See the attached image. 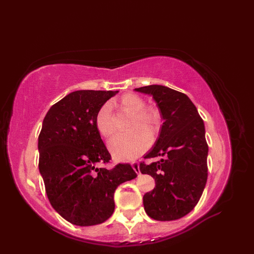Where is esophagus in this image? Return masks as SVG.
I'll list each match as a JSON object with an SVG mask.
<instances>
[{
  "label": "esophagus",
  "mask_w": 254,
  "mask_h": 254,
  "mask_svg": "<svg viewBox=\"0 0 254 254\" xmlns=\"http://www.w3.org/2000/svg\"><path fill=\"white\" fill-rule=\"evenodd\" d=\"M131 167H132V169L135 170L137 174H140V168H139V163L138 162H132Z\"/></svg>",
  "instance_id": "esophagus-1"
}]
</instances>
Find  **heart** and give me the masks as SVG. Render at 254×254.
<instances>
[{"label":"heart","mask_w":254,"mask_h":254,"mask_svg":"<svg viewBox=\"0 0 254 254\" xmlns=\"http://www.w3.org/2000/svg\"><path fill=\"white\" fill-rule=\"evenodd\" d=\"M120 109L132 114L127 134L115 135L109 141V149L117 161H131L148 148L150 137L155 136L159 127V115L156 110L146 108L145 101L136 93H126L117 102ZM100 134L108 138L114 132L111 106L106 103L100 107L95 118ZM150 134H148V132Z\"/></svg>","instance_id":"obj_1"}]
</instances>
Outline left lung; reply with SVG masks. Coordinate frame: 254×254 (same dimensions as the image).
Wrapping results in <instances>:
<instances>
[{
    "instance_id": "1",
    "label": "left lung",
    "mask_w": 254,
    "mask_h": 254,
    "mask_svg": "<svg viewBox=\"0 0 254 254\" xmlns=\"http://www.w3.org/2000/svg\"><path fill=\"white\" fill-rule=\"evenodd\" d=\"M135 90L151 95L164 118L158 139L144 159L165 157L148 165L140 163L142 174L153 177L156 184L153 190L144 194V209L155 220H176L195 207L207 182L204 122L183 92L163 85Z\"/></svg>"
}]
</instances>
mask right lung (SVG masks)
Instances as JSON below:
<instances>
[{"instance_id":"1","label":"right lung","mask_w":254,"mask_h":254,"mask_svg":"<svg viewBox=\"0 0 254 254\" xmlns=\"http://www.w3.org/2000/svg\"><path fill=\"white\" fill-rule=\"evenodd\" d=\"M118 91L77 90L53 105L38 138L39 170L51 206L69 222L103 223L114 212L117 186L137 177L129 164L112 169L97 129L100 107Z\"/></svg>"}]
</instances>
